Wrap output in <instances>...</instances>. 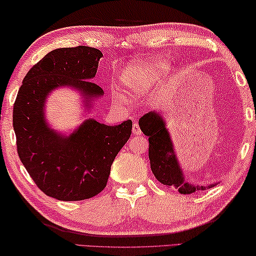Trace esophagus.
Here are the masks:
<instances>
[{
	"label": "esophagus",
	"instance_id": "1",
	"mask_svg": "<svg viewBox=\"0 0 256 256\" xmlns=\"http://www.w3.org/2000/svg\"><path fill=\"white\" fill-rule=\"evenodd\" d=\"M132 134L135 136H140L142 135V130H140V126H138L137 124H134V126H132Z\"/></svg>",
	"mask_w": 256,
	"mask_h": 256
}]
</instances>
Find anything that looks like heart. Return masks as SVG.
Instances as JSON below:
<instances>
[{
    "label": "heart",
    "instance_id": "heart-1",
    "mask_svg": "<svg viewBox=\"0 0 256 256\" xmlns=\"http://www.w3.org/2000/svg\"><path fill=\"white\" fill-rule=\"evenodd\" d=\"M169 64L162 58H154L143 64H132L121 72L120 80L124 92L132 96H142L150 92L158 76L168 69Z\"/></svg>",
    "mask_w": 256,
    "mask_h": 256
}]
</instances>
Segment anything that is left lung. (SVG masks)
Masks as SVG:
<instances>
[{
	"label": "left lung",
	"mask_w": 256,
	"mask_h": 256,
	"mask_svg": "<svg viewBox=\"0 0 256 256\" xmlns=\"http://www.w3.org/2000/svg\"><path fill=\"white\" fill-rule=\"evenodd\" d=\"M138 124L144 135L148 137L150 169L161 184L176 188L184 195L206 190L216 185L218 182H212L210 185H194L187 182L176 153L169 129L166 128V119L160 112L150 111L138 120Z\"/></svg>",
	"instance_id": "left-lung-1"
}]
</instances>
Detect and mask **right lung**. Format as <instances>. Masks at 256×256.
<instances>
[{"mask_svg":"<svg viewBox=\"0 0 256 256\" xmlns=\"http://www.w3.org/2000/svg\"><path fill=\"white\" fill-rule=\"evenodd\" d=\"M103 56L88 46L53 50L28 71L14 106V129L20 160L40 190L58 200L93 198L106 186L116 154L132 135V122L106 126L93 118L68 135L45 119L46 100L68 87L82 96L92 111L103 90L90 80Z\"/></svg>","mask_w":256,"mask_h":256,"instance_id":"add662e5","label":"right lung"}]
</instances>
